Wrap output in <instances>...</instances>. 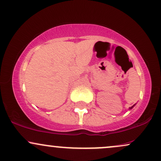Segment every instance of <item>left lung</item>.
Returning a JSON list of instances; mask_svg holds the SVG:
<instances>
[{"label":"left lung","instance_id":"1","mask_svg":"<svg viewBox=\"0 0 161 161\" xmlns=\"http://www.w3.org/2000/svg\"><path fill=\"white\" fill-rule=\"evenodd\" d=\"M135 105H136V104H134L133 106H132V107H131V108H129V110H131V109H132V108H133V107L135 106Z\"/></svg>","mask_w":161,"mask_h":161}]
</instances>
